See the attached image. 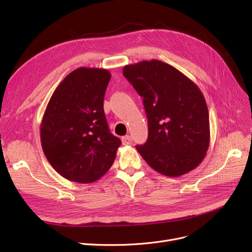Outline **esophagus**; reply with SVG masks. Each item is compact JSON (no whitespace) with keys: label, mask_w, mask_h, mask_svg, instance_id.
Wrapping results in <instances>:
<instances>
[{"label":"esophagus","mask_w":252,"mask_h":252,"mask_svg":"<svg viewBox=\"0 0 252 252\" xmlns=\"http://www.w3.org/2000/svg\"><path fill=\"white\" fill-rule=\"evenodd\" d=\"M121 141H123L124 145H129V144H132L133 139H132V137L129 136V135H126V136L121 138Z\"/></svg>","instance_id":"34e87169"}]
</instances>
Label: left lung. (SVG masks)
<instances>
[{
  "instance_id": "left-lung-1",
  "label": "left lung",
  "mask_w": 252,
  "mask_h": 252,
  "mask_svg": "<svg viewBox=\"0 0 252 252\" xmlns=\"http://www.w3.org/2000/svg\"><path fill=\"white\" fill-rule=\"evenodd\" d=\"M124 76L143 97L148 137L138 153L153 169L176 178L201 163L210 144L206 99L183 72L159 60L126 65Z\"/></svg>"
}]
</instances>
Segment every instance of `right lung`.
Segmentation results:
<instances>
[{"instance_id": "add662e5", "label": "right lung", "mask_w": 252, "mask_h": 252, "mask_svg": "<svg viewBox=\"0 0 252 252\" xmlns=\"http://www.w3.org/2000/svg\"><path fill=\"white\" fill-rule=\"evenodd\" d=\"M111 73L80 67L56 88L44 111L40 140L46 159L63 178L89 184L113 164L120 139L112 135L104 112Z\"/></svg>"}]
</instances>
